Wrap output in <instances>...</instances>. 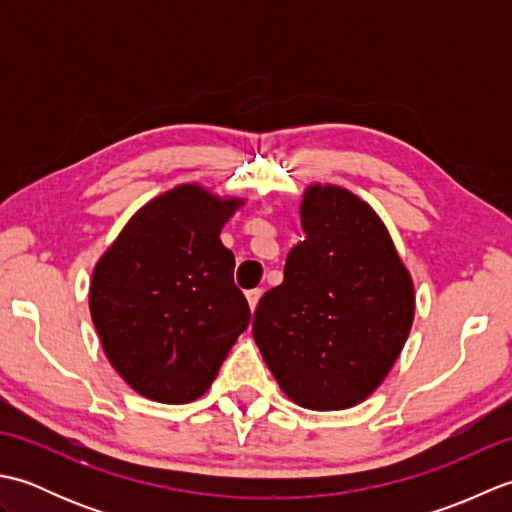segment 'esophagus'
<instances>
[{
  "mask_svg": "<svg viewBox=\"0 0 512 512\" xmlns=\"http://www.w3.org/2000/svg\"><path fill=\"white\" fill-rule=\"evenodd\" d=\"M246 299H248V306H250V310H255V308H257V303H259V299H262V290H259V288H255V290H248V292H246Z\"/></svg>",
  "mask_w": 512,
  "mask_h": 512,
  "instance_id": "34e87169",
  "label": "esophagus"
}]
</instances>
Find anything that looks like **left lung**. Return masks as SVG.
Wrapping results in <instances>:
<instances>
[{"mask_svg":"<svg viewBox=\"0 0 512 512\" xmlns=\"http://www.w3.org/2000/svg\"><path fill=\"white\" fill-rule=\"evenodd\" d=\"M303 239L284 281L259 299L253 336L281 391L299 407L336 411L383 383L405 345L416 297L383 220L347 189L312 184Z\"/></svg>","mask_w":512,"mask_h":512,"instance_id":"left-lung-1","label":"left lung"}]
</instances>
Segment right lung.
Here are the masks:
<instances>
[{
    "label": "right lung",
    "instance_id": "add662e5",
    "mask_svg": "<svg viewBox=\"0 0 512 512\" xmlns=\"http://www.w3.org/2000/svg\"><path fill=\"white\" fill-rule=\"evenodd\" d=\"M242 204L180 184L147 202L96 264L94 328L107 361L140 396L167 405L200 398L248 328L235 257L220 239Z\"/></svg>",
    "mask_w": 512,
    "mask_h": 512
}]
</instances>
